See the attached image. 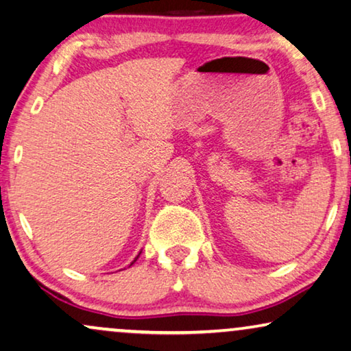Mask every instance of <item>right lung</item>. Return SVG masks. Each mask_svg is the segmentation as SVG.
Returning <instances> with one entry per match:
<instances>
[{
	"label": "right lung",
	"instance_id": "1",
	"mask_svg": "<svg viewBox=\"0 0 351 351\" xmlns=\"http://www.w3.org/2000/svg\"><path fill=\"white\" fill-rule=\"evenodd\" d=\"M137 258H138V255H137ZM137 258H135V260H134V261H132V263H130V266H132V265H134V263H135V261H137Z\"/></svg>",
	"mask_w": 351,
	"mask_h": 351
}]
</instances>
